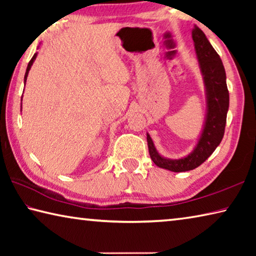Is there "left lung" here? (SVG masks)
Listing matches in <instances>:
<instances>
[{
	"instance_id": "obj_1",
	"label": "left lung",
	"mask_w": 256,
	"mask_h": 256,
	"mask_svg": "<svg viewBox=\"0 0 256 256\" xmlns=\"http://www.w3.org/2000/svg\"><path fill=\"white\" fill-rule=\"evenodd\" d=\"M192 38L203 79H204L208 100L206 124L200 140L193 152L188 157L182 159H166L157 152L150 136L146 134L149 154L152 162L160 168L175 172L196 170L210 157L224 138L229 107L226 72H224L222 58L208 40L204 32L196 26H194L192 30Z\"/></svg>"
}]
</instances>
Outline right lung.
<instances>
[{"instance_id":"add662e5","label":"right lung","mask_w":256,"mask_h":256,"mask_svg":"<svg viewBox=\"0 0 256 256\" xmlns=\"http://www.w3.org/2000/svg\"><path fill=\"white\" fill-rule=\"evenodd\" d=\"M36 56H37V54H34V56H32V58L30 60V62L28 63V66H27V71H26V74H24V82H26V80H27V76H28V72H29V70H30V68H32V63H34V58H36Z\"/></svg>"}]
</instances>
